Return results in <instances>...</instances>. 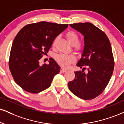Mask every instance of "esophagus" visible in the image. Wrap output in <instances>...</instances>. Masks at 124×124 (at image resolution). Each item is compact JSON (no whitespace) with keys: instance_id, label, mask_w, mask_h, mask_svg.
Returning a JSON list of instances; mask_svg holds the SVG:
<instances>
[{"instance_id":"34e87169","label":"esophagus","mask_w":124,"mask_h":124,"mask_svg":"<svg viewBox=\"0 0 124 124\" xmlns=\"http://www.w3.org/2000/svg\"><path fill=\"white\" fill-rule=\"evenodd\" d=\"M67 71V69H65L62 68L61 69V72H62V73H64V72H65V71Z\"/></svg>"}]
</instances>
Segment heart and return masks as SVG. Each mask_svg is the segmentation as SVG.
<instances>
[{"label":"heart","mask_w":124,"mask_h":124,"mask_svg":"<svg viewBox=\"0 0 124 124\" xmlns=\"http://www.w3.org/2000/svg\"><path fill=\"white\" fill-rule=\"evenodd\" d=\"M66 38L69 43L71 46H73L74 50L77 51L83 50V46L80 43H78V36L73 31H69L66 33ZM56 40V38L54 41L53 44ZM55 59L57 63L63 68H68L69 65L75 61L76 58L72 54H59L55 56Z\"/></svg>","instance_id":"heart-1"}]
</instances>
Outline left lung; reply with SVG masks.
Returning a JSON list of instances; mask_svg holds the SVG:
<instances>
[{
  "instance_id": "8db88e82",
  "label": "left lung",
  "mask_w": 124,
  "mask_h": 124,
  "mask_svg": "<svg viewBox=\"0 0 124 124\" xmlns=\"http://www.w3.org/2000/svg\"><path fill=\"white\" fill-rule=\"evenodd\" d=\"M70 26L83 35L84 47L77 63L82 71L74 72L75 78L69 82V88L82 99H92L102 93L113 74L114 61L111 44L105 33L91 23Z\"/></svg>"
}]
</instances>
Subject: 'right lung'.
I'll use <instances>...</instances> for the list:
<instances>
[{
	"label": "right lung",
	"instance_id": "add662e5",
	"mask_svg": "<svg viewBox=\"0 0 124 124\" xmlns=\"http://www.w3.org/2000/svg\"><path fill=\"white\" fill-rule=\"evenodd\" d=\"M68 26L41 21L26 25L16 35L10 51L9 68L15 82L25 91L36 93L45 90L59 73L61 67L53 58L48 65L42 66L39 60Z\"/></svg>",
	"mask_w": 124,
	"mask_h": 124
}]
</instances>
